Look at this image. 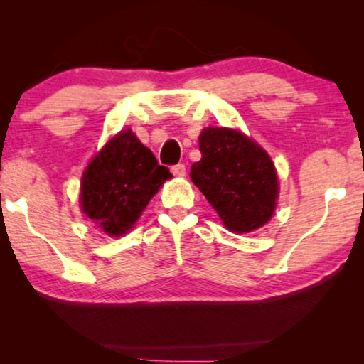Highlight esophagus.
I'll use <instances>...</instances> for the list:
<instances>
[{"label":"esophagus","instance_id":"1","mask_svg":"<svg viewBox=\"0 0 364 364\" xmlns=\"http://www.w3.org/2000/svg\"><path fill=\"white\" fill-rule=\"evenodd\" d=\"M171 171H172V173L176 177H183V176H186V166H183V164H177V166H173L171 168Z\"/></svg>","mask_w":364,"mask_h":364}]
</instances>
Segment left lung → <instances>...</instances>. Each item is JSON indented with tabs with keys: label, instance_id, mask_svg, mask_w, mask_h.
I'll list each match as a JSON object with an SVG mask.
<instances>
[{
	"label": "left lung",
	"instance_id": "1",
	"mask_svg": "<svg viewBox=\"0 0 364 364\" xmlns=\"http://www.w3.org/2000/svg\"><path fill=\"white\" fill-rule=\"evenodd\" d=\"M202 159L191 178L210 203L223 227L233 233L255 232L272 220L280 182L270 154L240 129L203 127Z\"/></svg>",
	"mask_w": 364,
	"mask_h": 364
}]
</instances>
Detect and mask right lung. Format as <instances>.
I'll return each instance as SVG.
<instances>
[{"label": "right lung", "instance_id": "1", "mask_svg": "<svg viewBox=\"0 0 364 364\" xmlns=\"http://www.w3.org/2000/svg\"><path fill=\"white\" fill-rule=\"evenodd\" d=\"M172 178L131 127L109 139L81 176L79 207L84 218L107 237H122L141 218L151 198Z\"/></svg>", "mask_w": 364, "mask_h": 364}]
</instances>
